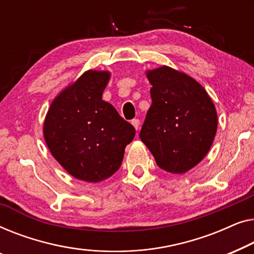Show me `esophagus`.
I'll list each match as a JSON object with an SVG mask.
<instances>
[{
	"label": "esophagus",
	"instance_id": "1",
	"mask_svg": "<svg viewBox=\"0 0 254 254\" xmlns=\"http://www.w3.org/2000/svg\"><path fill=\"white\" fill-rule=\"evenodd\" d=\"M131 123H132V126L134 127L135 130H138V128L140 127V121H139L138 119H133L131 121Z\"/></svg>",
	"mask_w": 254,
	"mask_h": 254
}]
</instances>
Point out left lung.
Returning a JSON list of instances; mask_svg holds the SVG:
<instances>
[{"label":"left lung","mask_w":254,"mask_h":254,"mask_svg":"<svg viewBox=\"0 0 254 254\" xmlns=\"http://www.w3.org/2000/svg\"><path fill=\"white\" fill-rule=\"evenodd\" d=\"M147 78L152 106L139 137L161 169L184 174L205 158L213 144L215 106L193 78L169 66L148 71Z\"/></svg>","instance_id":"8db88e82"}]
</instances>
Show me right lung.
Returning <instances> with one entry per match:
<instances>
[{
	"label": "right lung",
	"instance_id": "1",
	"mask_svg": "<svg viewBox=\"0 0 254 254\" xmlns=\"http://www.w3.org/2000/svg\"><path fill=\"white\" fill-rule=\"evenodd\" d=\"M110 74L85 72L53 101L44 135L61 166L78 180L98 183L113 176L122 164L124 149L135 130L120 116L102 93Z\"/></svg>",
	"mask_w": 254,
	"mask_h": 254
}]
</instances>
